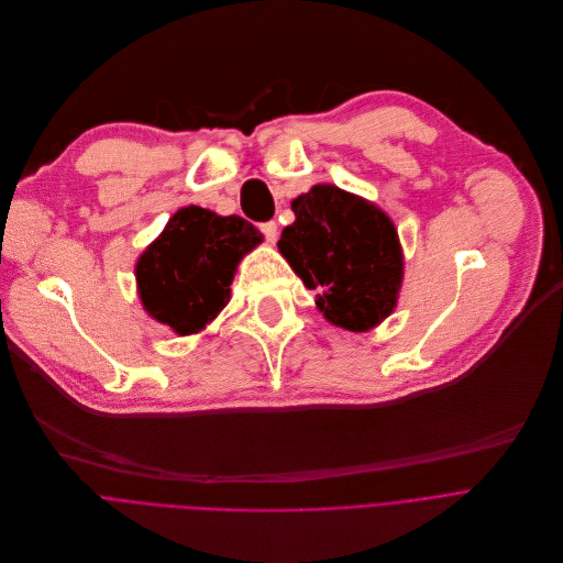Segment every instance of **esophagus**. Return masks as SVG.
Returning a JSON list of instances; mask_svg holds the SVG:
<instances>
[{"label": "esophagus", "instance_id": "esophagus-1", "mask_svg": "<svg viewBox=\"0 0 563 563\" xmlns=\"http://www.w3.org/2000/svg\"><path fill=\"white\" fill-rule=\"evenodd\" d=\"M262 233H264V238H266V242L268 244H275V240H277V235H279V231H277V223L275 221H266V223H262Z\"/></svg>", "mask_w": 563, "mask_h": 563}]
</instances>
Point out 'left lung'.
<instances>
[{
  "label": "left lung",
  "instance_id": "8db88e82",
  "mask_svg": "<svg viewBox=\"0 0 563 563\" xmlns=\"http://www.w3.org/2000/svg\"><path fill=\"white\" fill-rule=\"evenodd\" d=\"M295 221L277 242L279 253L323 317L353 332L384 321L397 306L404 255L390 217L375 203L317 184L292 199Z\"/></svg>",
  "mask_w": 563,
  "mask_h": 563
}]
</instances>
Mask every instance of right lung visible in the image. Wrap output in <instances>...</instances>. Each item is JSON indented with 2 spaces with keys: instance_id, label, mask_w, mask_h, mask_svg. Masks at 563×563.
I'll return each mask as SVG.
<instances>
[{
  "instance_id": "1",
  "label": "right lung",
  "mask_w": 563,
  "mask_h": 563,
  "mask_svg": "<svg viewBox=\"0 0 563 563\" xmlns=\"http://www.w3.org/2000/svg\"><path fill=\"white\" fill-rule=\"evenodd\" d=\"M240 214L179 208L135 266L144 310L177 334L199 332L231 299L238 264L262 244Z\"/></svg>"
}]
</instances>
